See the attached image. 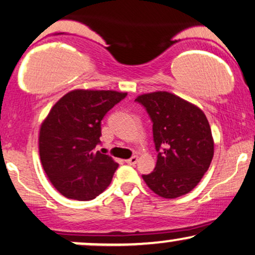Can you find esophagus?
I'll list each match as a JSON object with an SVG mask.
<instances>
[{
  "label": "esophagus",
  "instance_id": "34e87169",
  "mask_svg": "<svg viewBox=\"0 0 255 255\" xmlns=\"http://www.w3.org/2000/svg\"><path fill=\"white\" fill-rule=\"evenodd\" d=\"M137 159H138V157H137L136 155H134V156H131V157H130V159L126 160V162H127V163H128V165H131V166H134V165H135V163H136V162H137Z\"/></svg>",
  "mask_w": 255,
  "mask_h": 255
}]
</instances>
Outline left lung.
<instances>
[{"label":"left lung","mask_w":255,"mask_h":255,"mask_svg":"<svg viewBox=\"0 0 255 255\" xmlns=\"http://www.w3.org/2000/svg\"><path fill=\"white\" fill-rule=\"evenodd\" d=\"M153 122L157 151L155 169L142 175L155 194L175 199L192 191L207 172L214 155L208 120L196 106L168 92L137 96Z\"/></svg>","instance_id":"8db88e82"}]
</instances>
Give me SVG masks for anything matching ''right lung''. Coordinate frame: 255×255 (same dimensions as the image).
I'll return each instance as SVG.
<instances>
[{
  "mask_svg": "<svg viewBox=\"0 0 255 255\" xmlns=\"http://www.w3.org/2000/svg\"><path fill=\"white\" fill-rule=\"evenodd\" d=\"M126 96L115 90H72L42 122L41 163L63 196L88 201L109 186L119 163L94 148L101 142L102 119Z\"/></svg>",
  "mask_w": 255,
  "mask_h": 255,
  "instance_id": "obj_1",
  "label": "right lung"
}]
</instances>
